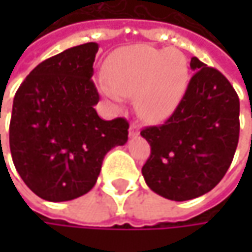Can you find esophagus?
<instances>
[{
    "label": "esophagus",
    "mask_w": 252,
    "mask_h": 252,
    "mask_svg": "<svg viewBox=\"0 0 252 252\" xmlns=\"http://www.w3.org/2000/svg\"><path fill=\"white\" fill-rule=\"evenodd\" d=\"M138 132H140V126H138V124L132 123V124L129 126V135H131V137H135V135H138Z\"/></svg>",
    "instance_id": "1"
}]
</instances>
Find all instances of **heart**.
Segmentation results:
<instances>
[{
    "instance_id": "heart-1",
    "label": "heart",
    "mask_w": 252,
    "mask_h": 252,
    "mask_svg": "<svg viewBox=\"0 0 252 252\" xmlns=\"http://www.w3.org/2000/svg\"><path fill=\"white\" fill-rule=\"evenodd\" d=\"M106 73L102 92L115 102L121 96L135 95V111L146 121L166 118L184 96L189 78L184 54L146 45L117 51L108 61Z\"/></svg>"
}]
</instances>
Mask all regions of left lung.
<instances>
[{"label":"left lung","instance_id":"obj_1","mask_svg":"<svg viewBox=\"0 0 252 252\" xmlns=\"http://www.w3.org/2000/svg\"><path fill=\"white\" fill-rule=\"evenodd\" d=\"M195 71L174 114L146 126L150 158L141 172L156 194L175 201L212 191L227 172L239 140V97L226 77L192 57Z\"/></svg>","mask_w":252,"mask_h":252}]
</instances>
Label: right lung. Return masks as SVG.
Listing matches in <instances>:
<instances>
[{"label": "right lung", "mask_w": 252, "mask_h": 252, "mask_svg": "<svg viewBox=\"0 0 252 252\" xmlns=\"http://www.w3.org/2000/svg\"><path fill=\"white\" fill-rule=\"evenodd\" d=\"M97 49L89 42L45 60L16 92L11 158L26 185L43 200L68 201L89 192L105 155L128 140L126 118L105 121L94 109Z\"/></svg>", "instance_id": "right-lung-1"}]
</instances>
